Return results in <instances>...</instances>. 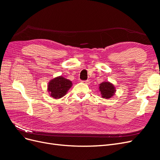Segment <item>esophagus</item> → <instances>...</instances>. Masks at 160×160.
<instances>
[{"instance_id":"34e87169","label":"esophagus","mask_w":160,"mask_h":160,"mask_svg":"<svg viewBox=\"0 0 160 160\" xmlns=\"http://www.w3.org/2000/svg\"><path fill=\"white\" fill-rule=\"evenodd\" d=\"M83 83H85V84H89V83H90V81H89V80L83 81Z\"/></svg>"}]
</instances>
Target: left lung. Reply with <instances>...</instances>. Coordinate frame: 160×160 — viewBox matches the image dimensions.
Listing matches in <instances>:
<instances>
[{
  "label": "left lung",
  "mask_w": 160,
  "mask_h": 160,
  "mask_svg": "<svg viewBox=\"0 0 160 160\" xmlns=\"http://www.w3.org/2000/svg\"><path fill=\"white\" fill-rule=\"evenodd\" d=\"M99 89L101 97L105 99L111 98L115 95L116 91L114 85L109 81H104L99 84Z\"/></svg>",
  "instance_id": "8db88e82"
}]
</instances>
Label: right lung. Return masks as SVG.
<instances>
[{"label":"right lung","instance_id":"right-lung-1","mask_svg":"<svg viewBox=\"0 0 160 160\" xmlns=\"http://www.w3.org/2000/svg\"><path fill=\"white\" fill-rule=\"evenodd\" d=\"M72 85V82L70 80L62 76H59L49 82L47 90L51 98L60 99L66 95Z\"/></svg>","mask_w":160,"mask_h":160}]
</instances>
